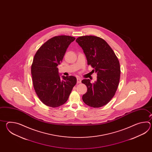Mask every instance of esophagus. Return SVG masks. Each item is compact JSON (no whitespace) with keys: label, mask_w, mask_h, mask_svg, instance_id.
<instances>
[{"label":"esophagus","mask_w":152,"mask_h":152,"mask_svg":"<svg viewBox=\"0 0 152 152\" xmlns=\"http://www.w3.org/2000/svg\"><path fill=\"white\" fill-rule=\"evenodd\" d=\"M77 83L78 84H79V83H80L81 82V79L80 77H77Z\"/></svg>","instance_id":"34e87169"}]
</instances>
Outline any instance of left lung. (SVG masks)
Wrapping results in <instances>:
<instances>
[{
	"mask_svg": "<svg viewBox=\"0 0 152 152\" xmlns=\"http://www.w3.org/2000/svg\"><path fill=\"white\" fill-rule=\"evenodd\" d=\"M76 42L83 49L87 64L97 73V80L81 81L87 87L83 100L87 105L100 107L108 103L116 93L120 81V62L113 50L103 39L94 36L78 37Z\"/></svg>",
	"mask_w": 152,
	"mask_h": 152,
	"instance_id": "left-lung-1",
	"label": "left lung"
}]
</instances>
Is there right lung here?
I'll list each match as a JSON object with an SVG mask.
<instances>
[{
  "label": "right lung",
  "instance_id": "right-lung-1",
  "mask_svg": "<svg viewBox=\"0 0 152 152\" xmlns=\"http://www.w3.org/2000/svg\"><path fill=\"white\" fill-rule=\"evenodd\" d=\"M75 39L69 36H55L45 42L34 56L31 69L33 85L39 99L48 107L64 104L77 83L74 76L60 77L57 67Z\"/></svg>",
  "mask_w": 152,
  "mask_h": 152
}]
</instances>
